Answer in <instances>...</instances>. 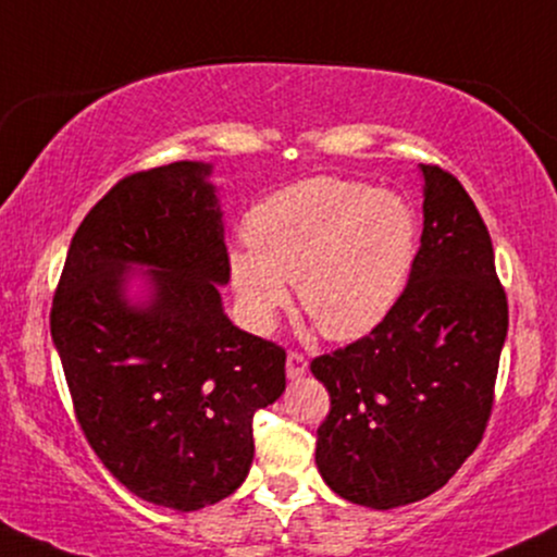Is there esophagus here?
Masks as SVG:
<instances>
[{"mask_svg": "<svg viewBox=\"0 0 557 557\" xmlns=\"http://www.w3.org/2000/svg\"><path fill=\"white\" fill-rule=\"evenodd\" d=\"M285 371H287V379H290V381L304 379L306 371H308V360L300 352H290V355H287Z\"/></svg>", "mask_w": 557, "mask_h": 557, "instance_id": "obj_1", "label": "esophagus"}]
</instances>
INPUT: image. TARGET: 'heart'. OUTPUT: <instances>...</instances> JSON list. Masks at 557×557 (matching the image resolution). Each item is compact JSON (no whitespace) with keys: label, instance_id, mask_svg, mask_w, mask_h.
<instances>
[{"label":"heart","instance_id":"1","mask_svg":"<svg viewBox=\"0 0 557 557\" xmlns=\"http://www.w3.org/2000/svg\"><path fill=\"white\" fill-rule=\"evenodd\" d=\"M251 249L231 253V283L251 330L290 304L330 339L363 337L388 317L418 257V214L405 197L347 178H306L246 218Z\"/></svg>","mask_w":557,"mask_h":557}]
</instances>
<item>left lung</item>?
Here are the masks:
<instances>
[{
	"instance_id": "1",
	"label": "left lung",
	"mask_w": 557,
	"mask_h": 557,
	"mask_svg": "<svg viewBox=\"0 0 557 557\" xmlns=\"http://www.w3.org/2000/svg\"><path fill=\"white\" fill-rule=\"evenodd\" d=\"M420 173L423 236L397 306L363 339L311 363L332 401L317 431L321 478L379 511L428 498L478 448L508 332L478 207L451 173Z\"/></svg>"
}]
</instances>
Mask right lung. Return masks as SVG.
<instances>
[{
  "label": "right lung",
  "instance_id": "obj_1",
  "mask_svg": "<svg viewBox=\"0 0 557 557\" xmlns=\"http://www.w3.org/2000/svg\"><path fill=\"white\" fill-rule=\"evenodd\" d=\"M210 176L178 160L119 181L79 223L51 308L87 444L126 491L176 511L238 491L253 412L285 392L283 347L223 311L231 264ZM134 276L143 299L128 296Z\"/></svg>",
  "mask_w": 557,
  "mask_h": 557
}]
</instances>
